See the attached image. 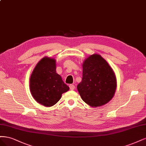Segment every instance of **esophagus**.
<instances>
[{"label": "esophagus", "mask_w": 146, "mask_h": 146, "mask_svg": "<svg viewBox=\"0 0 146 146\" xmlns=\"http://www.w3.org/2000/svg\"><path fill=\"white\" fill-rule=\"evenodd\" d=\"M69 87H70V89L71 90H73L75 88V86H74V85H73V84H70Z\"/></svg>", "instance_id": "obj_1"}]
</instances>
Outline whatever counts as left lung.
Segmentation results:
<instances>
[{
  "mask_svg": "<svg viewBox=\"0 0 146 146\" xmlns=\"http://www.w3.org/2000/svg\"><path fill=\"white\" fill-rule=\"evenodd\" d=\"M82 79L77 88L82 100L91 107L106 104L113 97L116 88L115 74L100 54L89 56L82 64Z\"/></svg>",
  "mask_w": 146,
  "mask_h": 146,
  "instance_id": "8db88e82",
  "label": "left lung"
}]
</instances>
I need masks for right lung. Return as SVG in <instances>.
Returning <instances> with one entry per match:
<instances>
[{
    "label": "right lung",
    "mask_w": 146,
    "mask_h": 146,
    "mask_svg": "<svg viewBox=\"0 0 146 146\" xmlns=\"http://www.w3.org/2000/svg\"><path fill=\"white\" fill-rule=\"evenodd\" d=\"M30 92L39 104L46 107L57 103L69 87L56 72V60L45 57L37 63L30 80Z\"/></svg>",
    "instance_id": "add662e5"
}]
</instances>
